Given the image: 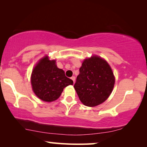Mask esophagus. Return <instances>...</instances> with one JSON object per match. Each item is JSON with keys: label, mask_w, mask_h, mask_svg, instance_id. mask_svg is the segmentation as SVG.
<instances>
[{"label": "esophagus", "mask_w": 147, "mask_h": 147, "mask_svg": "<svg viewBox=\"0 0 147 147\" xmlns=\"http://www.w3.org/2000/svg\"><path fill=\"white\" fill-rule=\"evenodd\" d=\"M71 79L73 80V82H74V84L75 83V80H76V78L74 77V76H72V77L71 78Z\"/></svg>", "instance_id": "esophagus-1"}]
</instances>
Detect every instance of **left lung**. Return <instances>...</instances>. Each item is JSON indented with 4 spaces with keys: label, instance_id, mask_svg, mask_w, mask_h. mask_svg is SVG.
<instances>
[{
    "label": "left lung",
    "instance_id": "8db88e82",
    "mask_svg": "<svg viewBox=\"0 0 147 147\" xmlns=\"http://www.w3.org/2000/svg\"><path fill=\"white\" fill-rule=\"evenodd\" d=\"M115 78L107 61L98 56L84 59L74 84L80 101L94 107L103 103L112 93Z\"/></svg>",
    "mask_w": 147,
    "mask_h": 147
}]
</instances>
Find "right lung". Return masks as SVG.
<instances>
[{
	"label": "right lung",
	"instance_id": "right-lung-1",
	"mask_svg": "<svg viewBox=\"0 0 147 147\" xmlns=\"http://www.w3.org/2000/svg\"><path fill=\"white\" fill-rule=\"evenodd\" d=\"M31 82L34 93L44 102L55 101L61 96L63 88L73 85V81L67 78L63 69L55 64V60H49L45 56L38 62L32 71Z\"/></svg>",
	"mask_w": 147,
	"mask_h": 147
}]
</instances>
